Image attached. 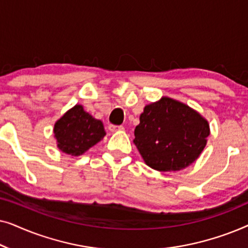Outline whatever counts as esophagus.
<instances>
[{
	"mask_svg": "<svg viewBox=\"0 0 248 248\" xmlns=\"http://www.w3.org/2000/svg\"><path fill=\"white\" fill-rule=\"evenodd\" d=\"M108 130L110 132H117V131H124V127L122 125H113L109 124L108 125Z\"/></svg>",
	"mask_w": 248,
	"mask_h": 248,
	"instance_id": "34e87169",
	"label": "esophagus"
}]
</instances>
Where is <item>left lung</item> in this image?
Wrapping results in <instances>:
<instances>
[{
	"instance_id": "obj_1",
	"label": "left lung",
	"mask_w": 248,
	"mask_h": 248,
	"mask_svg": "<svg viewBox=\"0 0 248 248\" xmlns=\"http://www.w3.org/2000/svg\"><path fill=\"white\" fill-rule=\"evenodd\" d=\"M209 134L208 122L198 111L164 97L144 107L133 142L149 167L176 171L199 158Z\"/></svg>"
}]
</instances>
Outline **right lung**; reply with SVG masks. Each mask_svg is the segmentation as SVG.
<instances>
[{
    "label": "right lung",
    "instance_id": "obj_1",
    "mask_svg": "<svg viewBox=\"0 0 248 248\" xmlns=\"http://www.w3.org/2000/svg\"><path fill=\"white\" fill-rule=\"evenodd\" d=\"M54 134L61 151L80 155L103 140L106 132L101 121L84 111L81 105H76L56 122Z\"/></svg>",
    "mask_w": 248,
    "mask_h": 248
}]
</instances>
